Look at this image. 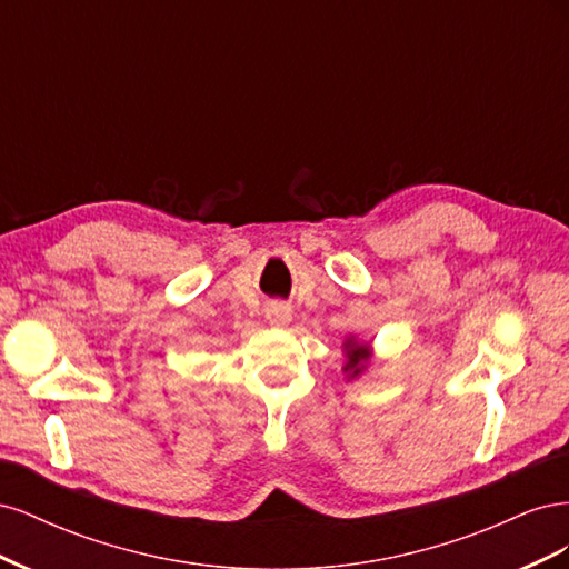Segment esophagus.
I'll list each match as a JSON object with an SVG mask.
<instances>
[{
    "label": "esophagus",
    "instance_id": "obj_1",
    "mask_svg": "<svg viewBox=\"0 0 569 569\" xmlns=\"http://www.w3.org/2000/svg\"><path fill=\"white\" fill-rule=\"evenodd\" d=\"M266 318L270 325H287L291 320V308L287 303H280V301H272L266 306Z\"/></svg>",
    "mask_w": 569,
    "mask_h": 569
}]
</instances>
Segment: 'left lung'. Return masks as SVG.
<instances>
[{
  "label": "left lung",
  "instance_id": "1",
  "mask_svg": "<svg viewBox=\"0 0 569 569\" xmlns=\"http://www.w3.org/2000/svg\"><path fill=\"white\" fill-rule=\"evenodd\" d=\"M343 351H347V363H343V372L349 375V380L358 377L368 368V360L372 356L370 351V343H360L353 337L343 341Z\"/></svg>",
  "mask_w": 569,
  "mask_h": 569
}]
</instances>
